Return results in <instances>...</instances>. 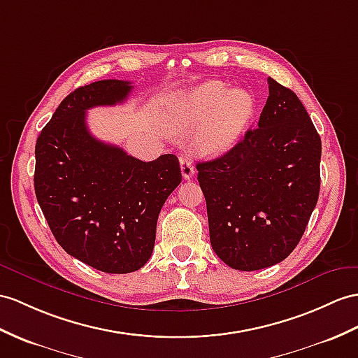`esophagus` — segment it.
I'll return each mask as SVG.
<instances>
[{
    "label": "esophagus",
    "instance_id": "esophagus-1",
    "mask_svg": "<svg viewBox=\"0 0 358 358\" xmlns=\"http://www.w3.org/2000/svg\"><path fill=\"white\" fill-rule=\"evenodd\" d=\"M180 171L184 179H191L194 176V165L188 156H182L180 158Z\"/></svg>",
    "mask_w": 358,
    "mask_h": 358
}]
</instances>
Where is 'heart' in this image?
Wrapping results in <instances>:
<instances>
[{
  "label": "heart",
  "mask_w": 358,
  "mask_h": 358,
  "mask_svg": "<svg viewBox=\"0 0 358 358\" xmlns=\"http://www.w3.org/2000/svg\"><path fill=\"white\" fill-rule=\"evenodd\" d=\"M170 104L178 126L187 129L205 120L197 136V150L206 155L228 152L238 143L254 115L255 100L245 90L229 91L222 82L211 80L178 94Z\"/></svg>",
  "instance_id": "obj_1"
}]
</instances>
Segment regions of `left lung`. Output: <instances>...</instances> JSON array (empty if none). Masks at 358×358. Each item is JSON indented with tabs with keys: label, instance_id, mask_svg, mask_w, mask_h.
I'll use <instances>...</instances> for the list:
<instances>
[{
	"label": "left lung",
	"instance_id": "8db88e82",
	"mask_svg": "<svg viewBox=\"0 0 358 358\" xmlns=\"http://www.w3.org/2000/svg\"><path fill=\"white\" fill-rule=\"evenodd\" d=\"M258 126L220 158L197 164L209 240L232 268L281 263L298 246L320 189L322 143L292 90L272 77Z\"/></svg>",
	"mask_w": 358,
	"mask_h": 358
}]
</instances>
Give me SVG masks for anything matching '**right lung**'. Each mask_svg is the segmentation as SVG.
Wrapping results in <instances>:
<instances>
[{"label":"right lung","instance_id":"add662e5","mask_svg":"<svg viewBox=\"0 0 358 358\" xmlns=\"http://www.w3.org/2000/svg\"><path fill=\"white\" fill-rule=\"evenodd\" d=\"M130 82L99 80L62 100L38 136L34 193L66 254L106 273H130L152 257L156 223L180 180L179 161L144 162L94 138L86 110L123 103Z\"/></svg>","mask_w":358,"mask_h":358}]
</instances>
